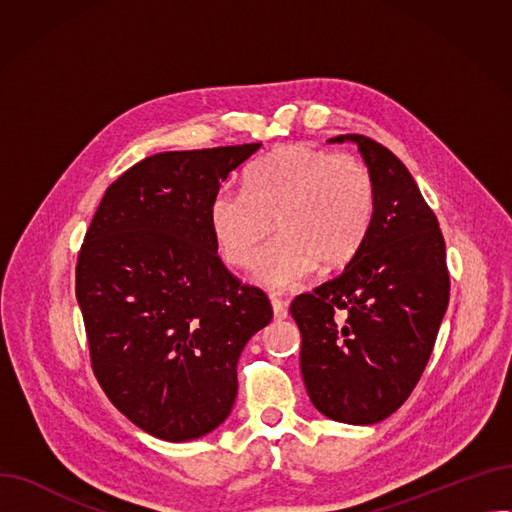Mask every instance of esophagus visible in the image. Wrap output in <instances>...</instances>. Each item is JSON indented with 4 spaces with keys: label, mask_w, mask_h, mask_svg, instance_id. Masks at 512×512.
I'll use <instances>...</instances> for the list:
<instances>
[{
    "label": "esophagus",
    "mask_w": 512,
    "mask_h": 512,
    "mask_svg": "<svg viewBox=\"0 0 512 512\" xmlns=\"http://www.w3.org/2000/svg\"><path fill=\"white\" fill-rule=\"evenodd\" d=\"M272 309H274V317H276V319H286L288 311H286V303H284V301L272 297Z\"/></svg>",
    "instance_id": "obj_1"
}]
</instances>
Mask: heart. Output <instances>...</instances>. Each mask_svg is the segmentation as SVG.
I'll return each mask as SVG.
<instances>
[{
    "label": "heart",
    "instance_id": "obj_1",
    "mask_svg": "<svg viewBox=\"0 0 512 512\" xmlns=\"http://www.w3.org/2000/svg\"><path fill=\"white\" fill-rule=\"evenodd\" d=\"M375 213V188L363 161L307 143L259 157L245 174V191L220 188L209 201V228L224 259L251 267L273 222L281 234L257 260L255 280L288 290L317 263L351 261Z\"/></svg>",
    "mask_w": 512,
    "mask_h": 512
}]
</instances>
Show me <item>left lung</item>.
Wrapping results in <instances>:
<instances>
[{
	"label": "left lung",
	"mask_w": 512,
	"mask_h": 512,
	"mask_svg": "<svg viewBox=\"0 0 512 512\" xmlns=\"http://www.w3.org/2000/svg\"><path fill=\"white\" fill-rule=\"evenodd\" d=\"M357 145L375 188L369 234L342 274L299 294L301 373L328 419L371 425L390 417L417 386L448 307L446 245L405 164L363 134Z\"/></svg>",
	"instance_id": "left-lung-1"
}]
</instances>
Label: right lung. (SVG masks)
I'll return each instance as SVG.
<instances>
[{
    "label": "right lung",
    "mask_w": 512,
    "mask_h": 512,
    "mask_svg": "<svg viewBox=\"0 0 512 512\" xmlns=\"http://www.w3.org/2000/svg\"><path fill=\"white\" fill-rule=\"evenodd\" d=\"M261 143L145 157L107 188L76 263L95 378L143 432L201 438L222 425L236 363L270 324L265 292L218 257L209 201Z\"/></svg>",
    "instance_id": "add662e5"
}]
</instances>
